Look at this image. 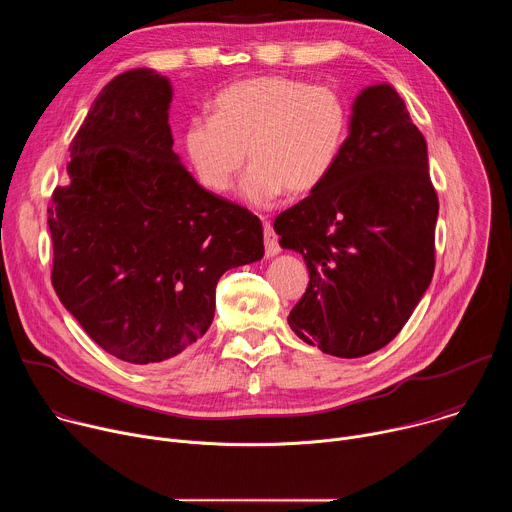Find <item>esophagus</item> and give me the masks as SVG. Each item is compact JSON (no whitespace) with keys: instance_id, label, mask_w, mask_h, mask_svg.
<instances>
[{"instance_id":"esophagus-1","label":"esophagus","mask_w":512,"mask_h":512,"mask_svg":"<svg viewBox=\"0 0 512 512\" xmlns=\"http://www.w3.org/2000/svg\"><path fill=\"white\" fill-rule=\"evenodd\" d=\"M263 241H265V255L275 257L279 253V243H277V235L273 233L269 223H263Z\"/></svg>"}]
</instances>
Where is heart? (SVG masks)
Returning a JSON list of instances; mask_svg holds the SVG:
<instances>
[{
	"label": "heart",
	"mask_w": 512,
	"mask_h": 512,
	"mask_svg": "<svg viewBox=\"0 0 512 512\" xmlns=\"http://www.w3.org/2000/svg\"><path fill=\"white\" fill-rule=\"evenodd\" d=\"M348 131L350 109L336 89L269 75L218 93L212 117L186 125L184 150L212 194L233 188L247 152L253 166L243 194L263 206L285 190L291 196L318 190L336 168Z\"/></svg>",
	"instance_id": "heart-1"
}]
</instances>
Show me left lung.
Instances as JSON below:
<instances>
[{"instance_id":"1","label":"left lung","mask_w":512,"mask_h":512,"mask_svg":"<svg viewBox=\"0 0 512 512\" xmlns=\"http://www.w3.org/2000/svg\"><path fill=\"white\" fill-rule=\"evenodd\" d=\"M437 210L423 133L391 85L367 87L330 178L273 223L310 271L289 328L340 358L387 346L433 277Z\"/></svg>"}]
</instances>
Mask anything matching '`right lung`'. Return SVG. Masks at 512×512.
Returning a JSON list of instances; mask_svg holds the SVG:
<instances>
[{
	"label": "right lung",
	"instance_id": "right-lung-1",
	"mask_svg": "<svg viewBox=\"0 0 512 512\" xmlns=\"http://www.w3.org/2000/svg\"><path fill=\"white\" fill-rule=\"evenodd\" d=\"M170 101V81L150 68L105 85L48 208L56 296L131 364L174 358L204 336L218 279L263 257L259 218L204 190L174 154Z\"/></svg>",
	"mask_w": 512,
	"mask_h": 512
}]
</instances>
